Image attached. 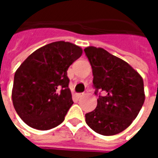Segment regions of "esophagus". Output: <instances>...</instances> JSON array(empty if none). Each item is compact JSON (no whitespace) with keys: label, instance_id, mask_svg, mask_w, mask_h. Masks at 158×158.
<instances>
[{"label":"esophagus","instance_id":"obj_1","mask_svg":"<svg viewBox=\"0 0 158 158\" xmlns=\"http://www.w3.org/2000/svg\"><path fill=\"white\" fill-rule=\"evenodd\" d=\"M84 93H76L75 94V96L79 99V98H80V97H82V96H84Z\"/></svg>","mask_w":158,"mask_h":158}]
</instances>
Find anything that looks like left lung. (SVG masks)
<instances>
[{"label": "left lung", "instance_id": "1", "mask_svg": "<svg viewBox=\"0 0 158 158\" xmlns=\"http://www.w3.org/2000/svg\"><path fill=\"white\" fill-rule=\"evenodd\" d=\"M85 52L92 68L93 84L105 90L96 109L85 114L89 128L102 135H114L135 119L145 102L144 82L128 62L101 47L88 46Z\"/></svg>", "mask_w": 158, "mask_h": 158}]
</instances>
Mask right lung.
I'll return each instance as SVG.
<instances>
[{"label": "right lung", "instance_id": "right-lung-1", "mask_svg": "<svg viewBox=\"0 0 158 158\" xmlns=\"http://www.w3.org/2000/svg\"><path fill=\"white\" fill-rule=\"evenodd\" d=\"M82 53L81 47L70 42H52L37 49L19 66L12 99L27 125L47 130L63 122L73 103L67 71Z\"/></svg>", "mask_w": 158, "mask_h": 158}]
</instances>
